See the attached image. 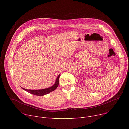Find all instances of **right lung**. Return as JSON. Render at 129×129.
<instances>
[{
  "instance_id": "add662e5",
  "label": "right lung",
  "mask_w": 129,
  "mask_h": 129,
  "mask_svg": "<svg viewBox=\"0 0 129 129\" xmlns=\"http://www.w3.org/2000/svg\"><path fill=\"white\" fill-rule=\"evenodd\" d=\"M60 76V74H59V75L58 76L54 84L52 86L49 87L48 88L40 89V90H28V89H24L22 87L21 88L24 90L28 92H29V93H31L32 94H34V95H35L37 96H43L44 95L48 94L49 93L57 89V88L58 87L59 84Z\"/></svg>"
}]
</instances>
